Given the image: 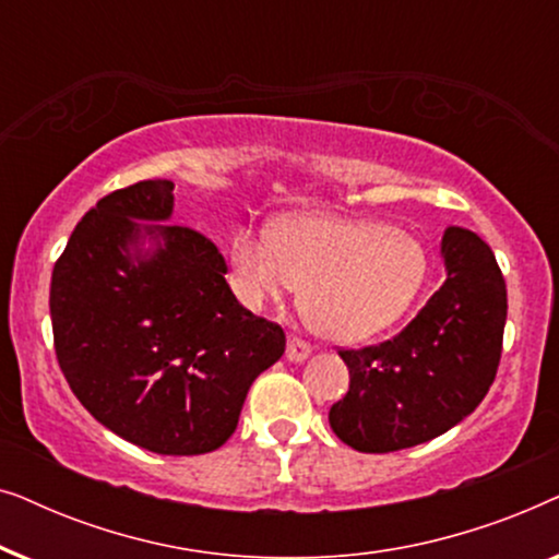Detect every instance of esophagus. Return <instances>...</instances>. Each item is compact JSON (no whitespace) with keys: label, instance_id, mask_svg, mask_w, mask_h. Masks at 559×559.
<instances>
[{"label":"esophagus","instance_id":"obj_1","mask_svg":"<svg viewBox=\"0 0 559 559\" xmlns=\"http://www.w3.org/2000/svg\"><path fill=\"white\" fill-rule=\"evenodd\" d=\"M310 354H312L310 343H305V341H300V338H289V341H287V350H285L287 361H293V364H302L305 358H308Z\"/></svg>","mask_w":559,"mask_h":559}]
</instances>
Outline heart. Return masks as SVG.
I'll list each match as a JSON object with an SVG mask.
<instances>
[{
	"label": "heart",
	"mask_w": 559,
	"mask_h": 559,
	"mask_svg": "<svg viewBox=\"0 0 559 559\" xmlns=\"http://www.w3.org/2000/svg\"><path fill=\"white\" fill-rule=\"evenodd\" d=\"M234 280L251 308L305 287V316L325 338L358 343L389 331L423 293L430 259L407 228L379 221L302 213L270 236L239 234Z\"/></svg>",
	"instance_id": "b5f03b06"
}]
</instances>
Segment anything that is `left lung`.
I'll return each instance as SVG.
<instances>
[{
	"label": "left lung",
	"mask_w": 559,
	"mask_h": 559,
	"mask_svg": "<svg viewBox=\"0 0 559 559\" xmlns=\"http://www.w3.org/2000/svg\"><path fill=\"white\" fill-rule=\"evenodd\" d=\"M440 254L448 277L400 335L341 350L350 384L328 419L358 453H394L438 438L468 417L493 384L507 282L493 251L468 228H445Z\"/></svg>",
	"instance_id": "1"
}]
</instances>
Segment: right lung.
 Segmentation results:
<instances>
[{
    "instance_id": "obj_1",
    "label": "right lung",
    "mask_w": 559,
    "mask_h": 559,
    "mask_svg": "<svg viewBox=\"0 0 559 559\" xmlns=\"http://www.w3.org/2000/svg\"><path fill=\"white\" fill-rule=\"evenodd\" d=\"M173 188L134 182L79 221L52 270L50 320L60 371L106 430L201 455L231 438L285 333L236 302L216 243L163 224Z\"/></svg>"
}]
</instances>
